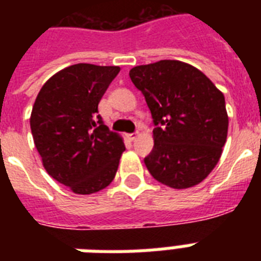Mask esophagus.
I'll return each mask as SVG.
<instances>
[{"instance_id": "1", "label": "esophagus", "mask_w": 261, "mask_h": 261, "mask_svg": "<svg viewBox=\"0 0 261 261\" xmlns=\"http://www.w3.org/2000/svg\"><path fill=\"white\" fill-rule=\"evenodd\" d=\"M137 137H138V133H135V134H128V135H127V138L130 139V141H135V139H137Z\"/></svg>"}]
</instances>
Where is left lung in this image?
Returning a JSON list of instances; mask_svg holds the SVG:
<instances>
[{"label": "left lung", "instance_id": "obj_1", "mask_svg": "<svg viewBox=\"0 0 261 261\" xmlns=\"http://www.w3.org/2000/svg\"><path fill=\"white\" fill-rule=\"evenodd\" d=\"M130 79L155 124L147 171L174 190L202 182L218 164L227 138L222 92L199 69L174 59L133 67Z\"/></svg>", "mask_w": 261, "mask_h": 261}]
</instances>
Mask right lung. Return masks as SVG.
I'll list each match as a JSON object with an SVG mask.
<instances>
[{
  "label": "right lung",
  "instance_id": "add662e5",
  "mask_svg": "<svg viewBox=\"0 0 261 261\" xmlns=\"http://www.w3.org/2000/svg\"><path fill=\"white\" fill-rule=\"evenodd\" d=\"M119 66L77 63L43 85L31 112L35 146L47 173L71 192L94 194L114 180L126 150L123 138L97 115Z\"/></svg>",
  "mask_w": 261,
  "mask_h": 261
}]
</instances>
